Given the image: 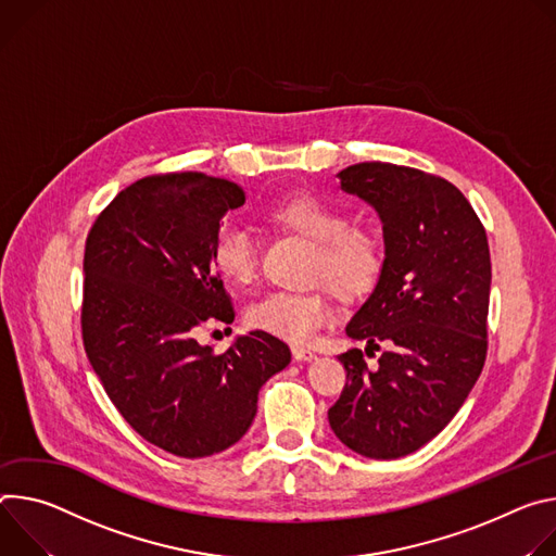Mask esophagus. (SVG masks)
<instances>
[{
    "label": "esophagus",
    "instance_id": "obj_1",
    "mask_svg": "<svg viewBox=\"0 0 556 556\" xmlns=\"http://www.w3.org/2000/svg\"><path fill=\"white\" fill-rule=\"evenodd\" d=\"M291 355H293V359L295 362H312L314 357H316V353L312 351V349H306V346H291Z\"/></svg>",
    "mask_w": 556,
    "mask_h": 556
}]
</instances>
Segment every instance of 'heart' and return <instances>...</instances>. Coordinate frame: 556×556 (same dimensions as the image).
Listing matches in <instances>:
<instances>
[{
	"mask_svg": "<svg viewBox=\"0 0 556 556\" xmlns=\"http://www.w3.org/2000/svg\"><path fill=\"white\" fill-rule=\"evenodd\" d=\"M263 220L314 244L309 280L323 285L302 293L274 291L254 300L244 312L250 329L306 344L333 320L331 289L338 298L355 302L378 287L384 271L382 242L374 231L349 225L342 207L314 194H295L269 205ZM210 261L225 282L247 285L256 274V242L240 227H223L214 238Z\"/></svg>",
	"mask_w": 556,
	"mask_h": 556,
	"instance_id": "obj_1",
	"label": "heart"
}]
</instances>
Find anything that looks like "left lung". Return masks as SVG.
<instances>
[{"instance_id":"8db88e82","label":"left lung","mask_w":556,"mask_h":556,"mask_svg":"<svg viewBox=\"0 0 556 556\" xmlns=\"http://www.w3.org/2000/svg\"><path fill=\"white\" fill-rule=\"evenodd\" d=\"M342 190L374 205L384 271L346 325L359 349L340 355L346 384L329 408L338 440L371 459H397L433 440L475 387L488 351L490 250L466 197L442 176L393 163H357Z\"/></svg>"}]
</instances>
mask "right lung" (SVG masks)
<instances>
[{
    "label": "right lung",
    "instance_id": "obj_1",
    "mask_svg": "<svg viewBox=\"0 0 556 556\" xmlns=\"http://www.w3.org/2000/svg\"><path fill=\"white\" fill-rule=\"evenodd\" d=\"M236 182L203 172L139 178L97 216L84 254L81 336L108 397L137 433L178 457L233 446L256 417L261 387L291 362L263 331L220 355L194 340L207 320L231 323V300L210 252Z\"/></svg>",
    "mask_w": 556,
    "mask_h": 556
}]
</instances>
